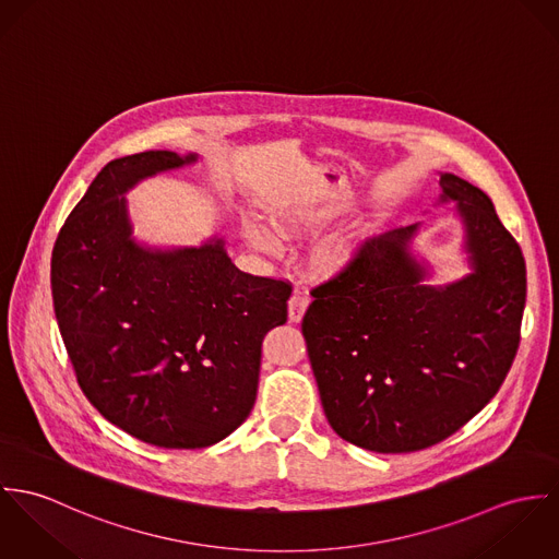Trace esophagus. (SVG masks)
<instances>
[{
	"instance_id": "esophagus-1",
	"label": "esophagus",
	"mask_w": 559,
	"mask_h": 559,
	"mask_svg": "<svg viewBox=\"0 0 559 559\" xmlns=\"http://www.w3.org/2000/svg\"><path fill=\"white\" fill-rule=\"evenodd\" d=\"M310 298L307 294H294L292 298H289V321H294V323H298V321H302V317H305V312L309 309Z\"/></svg>"
}]
</instances>
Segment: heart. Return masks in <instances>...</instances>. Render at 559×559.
Masks as SVG:
<instances>
[{
    "mask_svg": "<svg viewBox=\"0 0 559 559\" xmlns=\"http://www.w3.org/2000/svg\"><path fill=\"white\" fill-rule=\"evenodd\" d=\"M274 227L283 234V236H309V234H317L323 227V216H319L317 212H309L302 207H285L274 212L272 216ZM247 238L254 249L265 250V252H276L278 250V240L257 227V225H247ZM356 245L349 240H334L325 247H321L317 252V267L321 272H336L338 267H343L349 257L354 254Z\"/></svg>",
    "mask_w": 559,
    "mask_h": 559,
    "instance_id": "1",
    "label": "heart"
}]
</instances>
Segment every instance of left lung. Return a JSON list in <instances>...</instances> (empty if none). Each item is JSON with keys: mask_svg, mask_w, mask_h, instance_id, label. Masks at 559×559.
<instances>
[{"mask_svg": "<svg viewBox=\"0 0 559 559\" xmlns=\"http://www.w3.org/2000/svg\"><path fill=\"white\" fill-rule=\"evenodd\" d=\"M439 187L459 203L474 274L423 285L407 250L418 225L396 227L317 285L302 319L330 427L372 452H416L456 433L496 396L519 349L521 247L480 188L452 174Z\"/></svg>", "mask_w": 559, "mask_h": 559, "instance_id": "1", "label": "left lung"}]
</instances>
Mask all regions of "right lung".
<instances>
[{"label": "right lung", "mask_w": 559, "mask_h": 559, "mask_svg": "<svg viewBox=\"0 0 559 559\" xmlns=\"http://www.w3.org/2000/svg\"><path fill=\"white\" fill-rule=\"evenodd\" d=\"M194 158L156 150L105 165L51 254L53 309L83 394L167 450L207 448L249 418L261 341L287 321L292 296L289 281L238 270L223 240L147 250L130 238L126 190Z\"/></svg>", "instance_id": "1"}]
</instances>
